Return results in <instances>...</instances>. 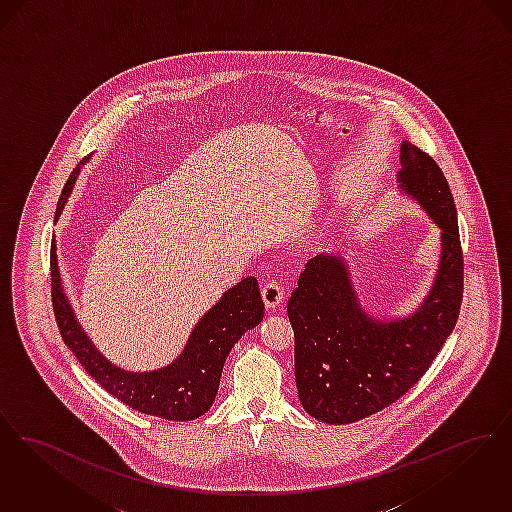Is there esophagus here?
I'll return each instance as SVG.
<instances>
[{
	"label": "esophagus",
	"instance_id": "esophagus-1",
	"mask_svg": "<svg viewBox=\"0 0 512 512\" xmlns=\"http://www.w3.org/2000/svg\"><path fill=\"white\" fill-rule=\"evenodd\" d=\"M262 296H264L266 308L273 310V308H277V306L283 302L285 289H283V285H281L279 281L267 279L266 283H264V287H262Z\"/></svg>",
	"mask_w": 512,
	"mask_h": 512
}]
</instances>
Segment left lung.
<instances>
[{"label":"left lung","instance_id":"8db88e82","mask_svg":"<svg viewBox=\"0 0 512 512\" xmlns=\"http://www.w3.org/2000/svg\"><path fill=\"white\" fill-rule=\"evenodd\" d=\"M400 189L442 231L440 264L423 304L407 317L365 312L338 254H319L290 294L298 398L321 423L348 424L382 411L417 384L453 331L463 300L457 208L432 156L403 141Z\"/></svg>","mask_w":512,"mask_h":512}]
</instances>
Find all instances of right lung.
I'll use <instances>...</instances> for the list:
<instances>
[{
    "instance_id": "add662e5",
    "label": "right lung",
    "mask_w": 512,
    "mask_h": 512,
    "mask_svg": "<svg viewBox=\"0 0 512 512\" xmlns=\"http://www.w3.org/2000/svg\"><path fill=\"white\" fill-rule=\"evenodd\" d=\"M89 156L84 158V162ZM80 162L57 204L55 222L59 220L72 187L80 174ZM57 245L51 243V300L61 336L70 352L82 363L91 378H95L114 398L130 405L135 411L168 421H193L204 415L216 400L225 359L235 342L264 319V302L256 277H246L222 300L200 317L189 336L183 352L170 365L132 373L112 365L89 340L88 334L76 321L67 294L61 285L57 266Z\"/></svg>"
}]
</instances>
